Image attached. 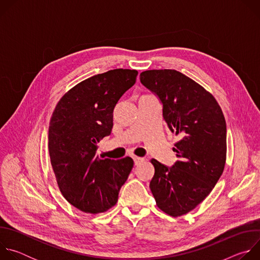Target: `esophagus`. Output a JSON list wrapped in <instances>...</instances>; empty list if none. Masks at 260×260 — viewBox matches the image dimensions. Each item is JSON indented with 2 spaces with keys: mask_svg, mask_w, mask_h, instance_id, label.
<instances>
[{
  "mask_svg": "<svg viewBox=\"0 0 260 260\" xmlns=\"http://www.w3.org/2000/svg\"><path fill=\"white\" fill-rule=\"evenodd\" d=\"M134 161H135V165H140L141 162L144 161V158L139 157V156H134Z\"/></svg>",
  "mask_w": 260,
  "mask_h": 260,
  "instance_id": "obj_1",
  "label": "esophagus"
}]
</instances>
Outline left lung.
<instances>
[{
    "label": "left lung",
    "instance_id": "left-lung-1",
    "mask_svg": "<svg viewBox=\"0 0 260 260\" xmlns=\"http://www.w3.org/2000/svg\"><path fill=\"white\" fill-rule=\"evenodd\" d=\"M141 83L162 103L169 128L181 138L173 150L179 160L168 168L152 158L150 189L156 206L172 217L187 214L212 191L226 161V122L211 92L176 70H149Z\"/></svg>",
    "mask_w": 260,
    "mask_h": 260
}]
</instances>
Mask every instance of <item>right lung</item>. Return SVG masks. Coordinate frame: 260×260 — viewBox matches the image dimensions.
<instances>
[{
  "instance_id": "obj_1",
  "label": "right lung",
  "mask_w": 260,
  "mask_h": 260,
  "mask_svg": "<svg viewBox=\"0 0 260 260\" xmlns=\"http://www.w3.org/2000/svg\"><path fill=\"white\" fill-rule=\"evenodd\" d=\"M137 70L98 74L68 90L49 122L50 162L62 197L90 214L114 207L134 167L132 157L101 159L96 144L113 127V110L136 83Z\"/></svg>"
}]
</instances>
